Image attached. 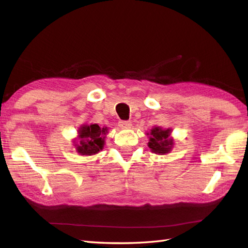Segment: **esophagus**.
Returning a JSON list of instances; mask_svg holds the SVG:
<instances>
[{"instance_id":"34e87169","label":"esophagus","mask_w":248,"mask_h":248,"mask_svg":"<svg viewBox=\"0 0 248 248\" xmlns=\"http://www.w3.org/2000/svg\"><path fill=\"white\" fill-rule=\"evenodd\" d=\"M119 126L121 127V128H130L132 126V123L130 121H121L119 123Z\"/></svg>"}]
</instances>
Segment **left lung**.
I'll return each mask as SVG.
<instances>
[{"label": "left lung", "mask_w": 248, "mask_h": 248, "mask_svg": "<svg viewBox=\"0 0 248 248\" xmlns=\"http://www.w3.org/2000/svg\"><path fill=\"white\" fill-rule=\"evenodd\" d=\"M171 131L170 128L163 129L162 127L155 126L151 131L147 133V136H149L148 147L151 152L158 155H166L171 151L175 145L174 139L170 137Z\"/></svg>", "instance_id": "left-lung-1"}]
</instances>
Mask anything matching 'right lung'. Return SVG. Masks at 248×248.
I'll return each instance as SVG.
<instances>
[{"label":"right lung","mask_w":248,"mask_h":248,"mask_svg":"<svg viewBox=\"0 0 248 248\" xmlns=\"http://www.w3.org/2000/svg\"><path fill=\"white\" fill-rule=\"evenodd\" d=\"M108 127L97 124H82L78 130V138L73 140V146L81 156H92L103 149Z\"/></svg>","instance_id":"right-lung-1"}]
</instances>
